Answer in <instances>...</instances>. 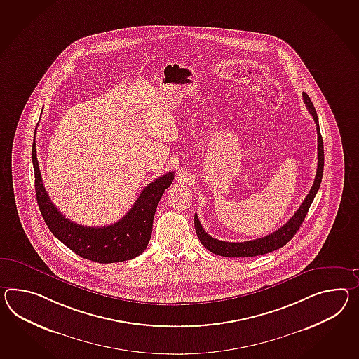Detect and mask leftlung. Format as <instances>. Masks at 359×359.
Segmentation results:
<instances>
[{"label": "left lung", "mask_w": 359, "mask_h": 359, "mask_svg": "<svg viewBox=\"0 0 359 359\" xmlns=\"http://www.w3.org/2000/svg\"><path fill=\"white\" fill-rule=\"evenodd\" d=\"M304 101L306 104L309 113L313 115L315 124H316V132H318V167H316V175H315L314 184L310 189V192L306 196V198L301 203L299 209H298L294 215L289 219L288 222L280 227L278 231L272 232L271 235L261 237V238H255L250 241H244V243H228V241H222L218 238L211 237L209 233H206V231L202 228L201 223L198 220L197 214L194 215V228H196V233L198 236V240L201 241V244L211 252V253L218 254L222 257H229V258H240V257H254V255H261V254H267L273 252L276 249H279L281 246L288 243L292 237L296 235L298 228L301 227L304 219L306 217L309 208L311 206V203L314 201L316 192L319 191V187L322 183V177H323L324 168V149L323 139L320 135L319 130V122H318V115L315 111L314 105L310 100V97L306 93H302Z\"/></svg>", "instance_id": "1"}]
</instances>
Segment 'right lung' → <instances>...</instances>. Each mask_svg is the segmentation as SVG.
Wrapping results in <instances>:
<instances>
[{
    "mask_svg": "<svg viewBox=\"0 0 359 359\" xmlns=\"http://www.w3.org/2000/svg\"><path fill=\"white\" fill-rule=\"evenodd\" d=\"M36 198L53 235L74 253L97 263L128 261L140 255L151 236L158 202L174 180V172L158 177L145 187L130 211L119 222L106 227H87L74 223L55 208L45 191L39 168L36 144H32Z\"/></svg>",
    "mask_w": 359,
    "mask_h": 359,
    "instance_id": "right-lung-1",
    "label": "right lung"
}]
</instances>
